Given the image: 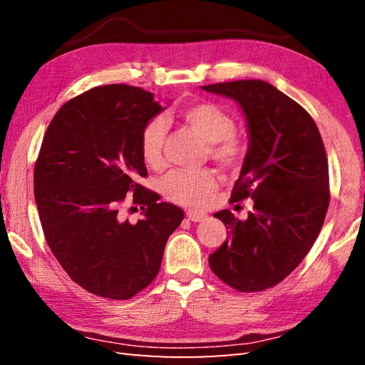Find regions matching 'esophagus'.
Listing matches in <instances>:
<instances>
[{"label":"esophagus","instance_id":"34e87169","mask_svg":"<svg viewBox=\"0 0 365 365\" xmlns=\"http://www.w3.org/2000/svg\"><path fill=\"white\" fill-rule=\"evenodd\" d=\"M187 218H188L190 221H192V222H200V221L207 220V213H204V212L188 210V212H187Z\"/></svg>","mask_w":365,"mask_h":365}]
</instances>
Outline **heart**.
Returning <instances> with one entry per match:
<instances>
[{
	"label": "heart",
	"instance_id": "b5f03b06",
	"mask_svg": "<svg viewBox=\"0 0 365 365\" xmlns=\"http://www.w3.org/2000/svg\"><path fill=\"white\" fill-rule=\"evenodd\" d=\"M182 120L208 144L210 157L224 166H237L246 152V144L234 133L235 122L221 106L199 102L185 106ZM166 122L153 118L141 131V155L145 165L157 168L163 161ZM160 190L168 200L185 207H202L216 190V175L210 169H177L163 178Z\"/></svg>",
	"mask_w": 365,
	"mask_h": 365
}]
</instances>
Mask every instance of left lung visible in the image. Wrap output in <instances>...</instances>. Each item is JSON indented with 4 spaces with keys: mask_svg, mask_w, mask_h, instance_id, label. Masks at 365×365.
<instances>
[{
    "mask_svg": "<svg viewBox=\"0 0 365 365\" xmlns=\"http://www.w3.org/2000/svg\"><path fill=\"white\" fill-rule=\"evenodd\" d=\"M234 100L247 131V152L232 202L251 197L254 212L213 216L230 232L208 257L213 273L240 292L281 282L311 251L329 205L328 158L304 108L260 80L200 86Z\"/></svg>",
    "mask_w": 365,
    "mask_h": 365,
    "instance_id": "1",
    "label": "left lung"
}]
</instances>
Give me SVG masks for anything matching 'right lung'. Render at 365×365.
Returning a JSON list of instances; mask_svg holds the SVG:
<instances>
[{"label": "right lung", "mask_w": 365, "mask_h": 365, "mask_svg": "<svg viewBox=\"0 0 365 365\" xmlns=\"http://www.w3.org/2000/svg\"><path fill=\"white\" fill-rule=\"evenodd\" d=\"M165 108L152 92L108 84L68 100L43 136L34 197L46 243L66 273L97 297L128 299L145 289L183 220L180 208L138 183L147 175L141 131ZM131 192L143 210L135 225L118 215Z\"/></svg>", "instance_id": "add662e5"}]
</instances>
